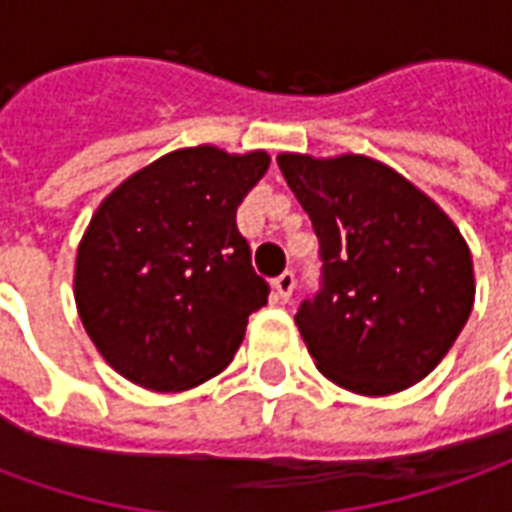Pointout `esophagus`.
I'll return each instance as SVG.
<instances>
[{
  "label": "esophagus",
  "mask_w": 512,
  "mask_h": 512,
  "mask_svg": "<svg viewBox=\"0 0 512 512\" xmlns=\"http://www.w3.org/2000/svg\"><path fill=\"white\" fill-rule=\"evenodd\" d=\"M274 288H277L279 299L290 301L293 290H296V277H293V271H285V274H279V277L274 279Z\"/></svg>",
  "instance_id": "34e87169"
}]
</instances>
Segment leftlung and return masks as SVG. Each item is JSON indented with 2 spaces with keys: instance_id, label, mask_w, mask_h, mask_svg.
I'll return each mask as SVG.
<instances>
[{
  "instance_id": "obj_1",
  "label": "left lung",
  "mask_w": 512,
  "mask_h": 512,
  "mask_svg": "<svg viewBox=\"0 0 512 512\" xmlns=\"http://www.w3.org/2000/svg\"><path fill=\"white\" fill-rule=\"evenodd\" d=\"M277 164L321 241L323 288L296 312L315 367L365 397L422 381L472 312V252L461 230L376 158L279 153Z\"/></svg>"
}]
</instances>
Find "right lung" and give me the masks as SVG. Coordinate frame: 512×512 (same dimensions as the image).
<instances>
[{
    "label": "right lung",
    "instance_id": "1",
    "mask_svg": "<svg viewBox=\"0 0 512 512\" xmlns=\"http://www.w3.org/2000/svg\"><path fill=\"white\" fill-rule=\"evenodd\" d=\"M266 150L180 147L106 194L76 252L73 299L106 365L153 392H183L233 362L268 299L235 208Z\"/></svg>",
    "mask_w": 512,
    "mask_h": 512
}]
</instances>
